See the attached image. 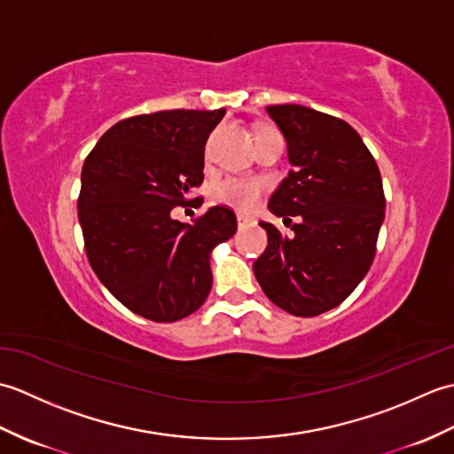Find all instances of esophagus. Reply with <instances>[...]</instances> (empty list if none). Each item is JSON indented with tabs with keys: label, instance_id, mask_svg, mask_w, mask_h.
I'll use <instances>...</instances> for the list:
<instances>
[{
	"label": "esophagus",
	"instance_id": "esophagus-1",
	"mask_svg": "<svg viewBox=\"0 0 454 454\" xmlns=\"http://www.w3.org/2000/svg\"><path fill=\"white\" fill-rule=\"evenodd\" d=\"M252 218H247V216H244V215H238V226L239 228H246V226H249V224H252Z\"/></svg>",
	"mask_w": 454,
	"mask_h": 454
}]
</instances>
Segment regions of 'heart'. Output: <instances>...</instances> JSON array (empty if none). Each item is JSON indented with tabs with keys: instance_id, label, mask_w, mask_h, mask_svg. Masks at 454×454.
I'll use <instances>...</instances> for the list:
<instances>
[{
	"instance_id": "b5f03b06",
	"label": "heart",
	"mask_w": 454,
	"mask_h": 454,
	"mask_svg": "<svg viewBox=\"0 0 454 454\" xmlns=\"http://www.w3.org/2000/svg\"><path fill=\"white\" fill-rule=\"evenodd\" d=\"M265 185L259 179L224 177L212 187V200L230 208L252 212L263 197Z\"/></svg>"
}]
</instances>
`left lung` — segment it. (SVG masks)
<instances>
[{"label": "left lung", "mask_w": 454, "mask_h": 454, "mask_svg": "<svg viewBox=\"0 0 454 454\" xmlns=\"http://www.w3.org/2000/svg\"><path fill=\"white\" fill-rule=\"evenodd\" d=\"M267 113L283 130L293 169L269 210L267 249L254 263L269 301L293 316L312 317L340 306L369 273L384 220L382 177L359 134L345 121L302 105Z\"/></svg>", "instance_id": "left-lung-1"}]
</instances>
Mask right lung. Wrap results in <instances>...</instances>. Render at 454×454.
<instances>
[{
	"instance_id": "1",
	"label": "right lung",
	"mask_w": 454,
	"mask_h": 454,
	"mask_svg": "<svg viewBox=\"0 0 454 454\" xmlns=\"http://www.w3.org/2000/svg\"><path fill=\"white\" fill-rule=\"evenodd\" d=\"M224 114H138L111 127L85 158L78 197L85 254L109 293L146 320L197 312L212 286V249L238 230L230 207H212L192 224L171 216L187 202L202 205L191 195L205 179L208 134Z\"/></svg>"
}]
</instances>
